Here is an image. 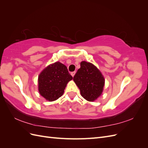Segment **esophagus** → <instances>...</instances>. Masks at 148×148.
<instances>
[{"label": "esophagus", "instance_id": "34e87169", "mask_svg": "<svg viewBox=\"0 0 148 148\" xmlns=\"http://www.w3.org/2000/svg\"><path fill=\"white\" fill-rule=\"evenodd\" d=\"M75 73H76V71H72V72L71 73V76H72V77H74V75H75Z\"/></svg>", "mask_w": 148, "mask_h": 148}]
</instances>
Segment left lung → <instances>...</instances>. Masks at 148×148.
<instances>
[{"instance_id":"8db88e82","label":"left lung","mask_w":148,"mask_h":148,"mask_svg":"<svg viewBox=\"0 0 148 148\" xmlns=\"http://www.w3.org/2000/svg\"><path fill=\"white\" fill-rule=\"evenodd\" d=\"M81 95L88 101H94L102 92L105 80L101 71L92 64L83 61L73 77Z\"/></svg>"}]
</instances>
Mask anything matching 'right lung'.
<instances>
[{
    "label": "right lung",
    "instance_id": "1",
    "mask_svg": "<svg viewBox=\"0 0 148 148\" xmlns=\"http://www.w3.org/2000/svg\"><path fill=\"white\" fill-rule=\"evenodd\" d=\"M72 79L66 66L57 62L40 73L38 77L39 92L46 100L56 101L62 96L66 84Z\"/></svg>",
    "mask_w": 148,
    "mask_h": 148
}]
</instances>
